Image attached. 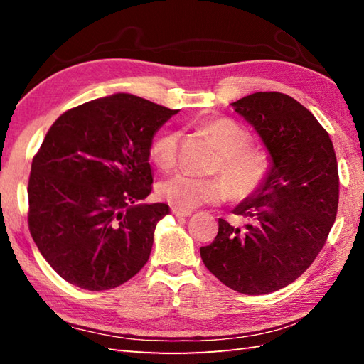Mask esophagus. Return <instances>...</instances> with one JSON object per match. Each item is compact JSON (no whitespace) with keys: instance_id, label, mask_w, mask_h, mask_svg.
I'll list each match as a JSON object with an SVG mask.
<instances>
[{"instance_id":"esophagus-1","label":"esophagus","mask_w":364,"mask_h":364,"mask_svg":"<svg viewBox=\"0 0 364 364\" xmlns=\"http://www.w3.org/2000/svg\"><path fill=\"white\" fill-rule=\"evenodd\" d=\"M172 213L176 215V218H189L192 214L191 210H180V208H175V206H172Z\"/></svg>"}]
</instances>
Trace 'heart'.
Masks as SVG:
<instances>
[{
    "mask_svg": "<svg viewBox=\"0 0 364 364\" xmlns=\"http://www.w3.org/2000/svg\"><path fill=\"white\" fill-rule=\"evenodd\" d=\"M205 133L210 134L222 159L218 172L225 176L200 178L191 173H176L161 181L158 194L180 210H194L206 203H219L231 192L235 198H247L255 194L272 170L269 154L258 149H250L252 137L244 128L231 120H213L203 125ZM178 131H162L150 144V159L153 164L167 170L176 161Z\"/></svg>",
    "mask_w": 364,
    "mask_h": 364,
    "instance_id": "heart-1",
    "label": "heart"
}]
</instances>
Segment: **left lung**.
I'll use <instances>...</instances> for the list:
<instances>
[{"label":"left lung","mask_w":364,"mask_h":364,"mask_svg":"<svg viewBox=\"0 0 364 364\" xmlns=\"http://www.w3.org/2000/svg\"><path fill=\"white\" fill-rule=\"evenodd\" d=\"M231 106L257 131L272 170L233 210L245 225L219 219L200 255L228 288L261 296L297 280L322 250L338 211V162L327 131L292 97L257 92Z\"/></svg>","instance_id":"obj_1"}]
</instances>
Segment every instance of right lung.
<instances>
[{
    "mask_svg": "<svg viewBox=\"0 0 364 364\" xmlns=\"http://www.w3.org/2000/svg\"><path fill=\"white\" fill-rule=\"evenodd\" d=\"M178 111L114 94L64 112L31 166L29 231L56 272L87 291L117 288L150 258L166 203L151 192L150 144Z\"/></svg>",
    "mask_w": 364,
    "mask_h": 364,
    "instance_id": "add662e5",
    "label": "right lung"
}]
</instances>
